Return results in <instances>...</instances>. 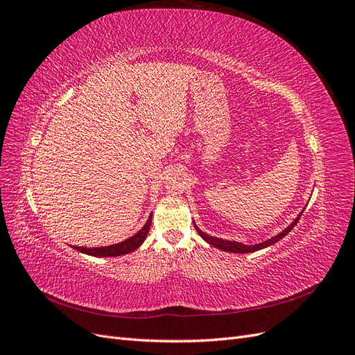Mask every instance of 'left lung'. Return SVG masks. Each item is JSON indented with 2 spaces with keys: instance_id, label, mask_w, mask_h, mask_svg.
I'll use <instances>...</instances> for the list:
<instances>
[{
  "instance_id": "8db88e82",
  "label": "left lung",
  "mask_w": 355,
  "mask_h": 355,
  "mask_svg": "<svg viewBox=\"0 0 355 355\" xmlns=\"http://www.w3.org/2000/svg\"><path fill=\"white\" fill-rule=\"evenodd\" d=\"M300 219V214L299 216L296 218V220L290 225L288 228H286L283 232H280L278 235H275V237H272L271 240H268V241H263V243H259V244H254V245H244V244H241V243H237V241H227V240H222V239H216V237H210V235H207V234H204L201 230H198L197 227H196V230H197V232L201 235V237L206 240L207 243H210L211 245H214L216 247V249H220V250H225V252H232V253H250V252H256V250H261V249H263V247H266V245H271V244H274V243H277L278 240H282L283 237H286V235L293 230V227L297 223V220Z\"/></svg>"
}]
</instances>
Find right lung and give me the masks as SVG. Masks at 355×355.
I'll return each mask as SVG.
<instances>
[{"label":"right lung","instance_id":"right-lung-1","mask_svg":"<svg viewBox=\"0 0 355 355\" xmlns=\"http://www.w3.org/2000/svg\"><path fill=\"white\" fill-rule=\"evenodd\" d=\"M151 222H153V214L149 216L148 222L145 223V227L141 231L135 234L133 237L127 239V240L118 243V244L106 245V247H77V245H73V249H77L78 252H83V253L92 254V256H102V257L121 256V254H125V253H130V252L136 250L137 247L145 241L146 235L149 232V227H151Z\"/></svg>","mask_w":355,"mask_h":355}]
</instances>
